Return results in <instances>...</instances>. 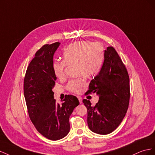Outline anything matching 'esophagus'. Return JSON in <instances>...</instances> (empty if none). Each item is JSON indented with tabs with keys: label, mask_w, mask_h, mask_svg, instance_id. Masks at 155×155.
I'll return each instance as SVG.
<instances>
[{
	"label": "esophagus",
	"mask_w": 155,
	"mask_h": 155,
	"mask_svg": "<svg viewBox=\"0 0 155 155\" xmlns=\"http://www.w3.org/2000/svg\"><path fill=\"white\" fill-rule=\"evenodd\" d=\"M77 98H78V99L79 101V103L81 104L82 103V97H80V96H77Z\"/></svg>",
	"instance_id": "obj_1"
}]
</instances>
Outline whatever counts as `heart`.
<instances>
[{"label":"heart","instance_id":"1","mask_svg":"<svg viewBox=\"0 0 155 155\" xmlns=\"http://www.w3.org/2000/svg\"><path fill=\"white\" fill-rule=\"evenodd\" d=\"M64 60L54 61L53 72L56 78L63 79L65 76L67 65H75L77 76L83 75L87 78L94 77L100 71L104 60V49L99 43L78 41L70 44L64 51ZM86 84L84 78L80 77L69 81V91L78 94Z\"/></svg>","mask_w":155,"mask_h":155}]
</instances>
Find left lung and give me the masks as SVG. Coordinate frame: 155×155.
I'll return each instance as SVG.
<instances>
[{
    "mask_svg": "<svg viewBox=\"0 0 155 155\" xmlns=\"http://www.w3.org/2000/svg\"><path fill=\"white\" fill-rule=\"evenodd\" d=\"M104 60L100 72L90 82L87 94H95L99 100L91 106L82 101L87 110L90 129L99 134L111 133L120 125L129 108V77L125 65L113 47L104 51Z\"/></svg>",
    "mask_w": 155,
    "mask_h": 155,
    "instance_id": "1",
    "label": "left lung"
}]
</instances>
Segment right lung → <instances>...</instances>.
Wrapping results in <instances>:
<instances>
[{
	"label": "right lung",
	"instance_id": "obj_1",
	"mask_svg": "<svg viewBox=\"0 0 155 155\" xmlns=\"http://www.w3.org/2000/svg\"><path fill=\"white\" fill-rule=\"evenodd\" d=\"M59 42L43 45L36 52L26 69L24 95L31 121L45 138L58 140L69 133V116L79 104L75 96L66 95L60 105L56 103L52 88L56 77L53 72V56Z\"/></svg>",
	"mask_w": 155,
	"mask_h": 155
}]
</instances>
